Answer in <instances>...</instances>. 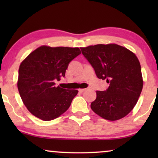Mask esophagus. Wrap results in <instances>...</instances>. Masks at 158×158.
Masks as SVG:
<instances>
[{
  "instance_id": "34e87169",
  "label": "esophagus",
  "mask_w": 158,
  "mask_h": 158,
  "mask_svg": "<svg viewBox=\"0 0 158 158\" xmlns=\"http://www.w3.org/2000/svg\"><path fill=\"white\" fill-rule=\"evenodd\" d=\"M85 90H86L85 88H80V89H79L78 90H79L80 93H83L84 91H85Z\"/></svg>"
}]
</instances>
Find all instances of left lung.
Returning a JSON list of instances; mask_svg holds the SVG:
<instances>
[{
    "label": "left lung",
    "mask_w": 158,
    "mask_h": 158,
    "mask_svg": "<svg viewBox=\"0 0 158 158\" xmlns=\"http://www.w3.org/2000/svg\"><path fill=\"white\" fill-rule=\"evenodd\" d=\"M99 79L110 83L105 91L97 90L90 108L99 116L116 121L135 106L143 87L141 66L135 53L116 44L81 47Z\"/></svg>",
    "instance_id": "obj_1"
}]
</instances>
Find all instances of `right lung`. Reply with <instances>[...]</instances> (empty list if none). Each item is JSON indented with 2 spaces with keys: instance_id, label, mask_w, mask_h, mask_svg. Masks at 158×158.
Here are the masks:
<instances>
[{
  "instance_id": "obj_1",
  "label": "right lung",
  "mask_w": 158,
  "mask_h": 158,
  "mask_svg": "<svg viewBox=\"0 0 158 158\" xmlns=\"http://www.w3.org/2000/svg\"><path fill=\"white\" fill-rule=\"evenodd\" d=\"M81 53L78 47L43 45L21 62L17 87L30 113L43 121H50L69 109L78 90L55 86V81L65 75L68 64Z\"/></svg>"
}]
</instances>
